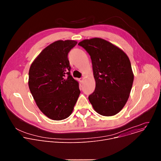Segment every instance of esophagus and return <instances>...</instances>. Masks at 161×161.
Wrapping results in <instances>:
<instances>
[{
  "mask_svg": "<svg viewBox=\"0 0 161 161\" xmlns=\"http://www.w3.org/2000/svg\"><path fill=\"white\" fill-rule=\"evenodd\" d=\"M84 80H85V78H80V82H81V83L83 82Z\"/></svg>",
  "mask_w": 161,
  "mask_h": 161,
  "instance_id": "obj_1",
  "label": "esophagus"
}]
</instances>
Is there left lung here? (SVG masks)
Returning a JSON list of instances; mask_svg holds the SVG:
<instances>
[{
  "label": "left lung",
  "instance_id": "obj_1",
  "mask_svg": "<svg viewBox=\"0 0 161 161\" xmlns=\"http://www.w3.org/2000/svg\"><path fill=\"white\" fill-rule=\"evenodd\" d=\"M90 55L96 88L88 96L94 110L103 116L119 113L126 104L134 74L130 60L117 46L101 38L85 39L78 43Z\"/></svg>",
  "mask_w": 161,
  "mask_h": 161
}]
</instances>
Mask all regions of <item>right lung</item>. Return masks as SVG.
I'll list each match as a JSON object with an SVG mask.
<instances>
[{"mask_svg": "<svg viewBox=\"0 0 161 161\" xmlns=\"http://www.w3.org/2000/svg\"><path fill=\"white\" fill-rule=\"evenodd\" d=\"M76 44L73 40H59L50 44L30 67L31 92L41 112L53 120L69 117L80 94L78 81L71 75L67 58Z\"/></svg>", "mask_w": 161, "mask_h": 161, "instance_id": "right-lung-1", "label": "right lung"}]
</instances>
